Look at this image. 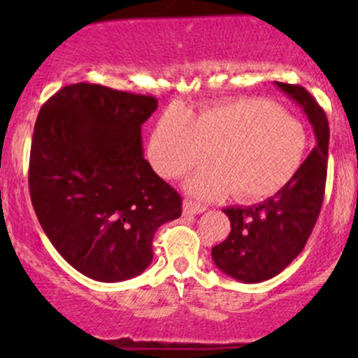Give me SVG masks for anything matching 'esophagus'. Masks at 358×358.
<instances>
[{"label":"esophagus","instance_id":"obj_1","mask_svg":"<svg viewBox=\"0 0 358 358\" xmlns=\"http://www.w3.org/2000/svg\"><path fill=\"white\" fill-rule=\"evenodd\" d=\"M207 210V205L195 202V200L185 199L183 200V213L185 215H196V213H202Z\"/></svg>","mask_w":358,"mask_h":358}]
</instances>
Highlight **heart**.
<instances>
[{
    "instance_id": "1",
    "label": "heart",
    "mask_w": 358,
    "mask_h": 358,
    "mask_svg": "<svg viewBox=\"0 0 358 358\" xmlns=\"http://www.w3.org/2000/svg\"><path fill=\"white\" fill-rule=\"evenodd\" d=\"M306 150L305 127L296 117L257 97L217 102L188 116L168 109L150 139L151 165L163 176H180L212 153L215 163L200 168L187 188L200 196L234 192L257 200L293 178Z\"/></svg>"
}]
</instances>
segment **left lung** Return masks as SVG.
Here are the masks:
<instances>
[{
	"instance_id": "left-lung-1",
	"label": "left lung",
	"mask_w": 358,
	"mask_h": 358,
	"mask_svg": "<svg viewBox=\"0 0 358 358\" xmlns=\"http://www.w3.org/2000/svg\"><path fill=\"white\" fill-rule=\"evenodd\" d=\"M289 96L313 127L315 148L293 178L273 196L249 207L225 208L231 234L212 248L222 273L241 282L274 278L305 248L323 203L330 127L324 110L301 85L274 82Z\"/></svg>"
}]
</instances>
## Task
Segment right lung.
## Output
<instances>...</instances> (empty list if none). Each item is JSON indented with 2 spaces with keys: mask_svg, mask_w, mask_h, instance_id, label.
<instances>
[{
  "mask_svg": "<svg viewBox=\"0 0 358 358\" xmlns=\"http://www.w3.org/2000/svg\"><path fill=\"white\" fill-rule=\"evenodd\" d=\"M151 96L97 84L67 85L40 109L30 196L43 232L72 268L119 282L153 261L158 227L182 215V196L143 153Z\"/></svg>",
  "mask_w": 358,
  "mask_h": 358,
  "instance_id": "obj_1",
  "label": "right lung"
}]
</instances>
